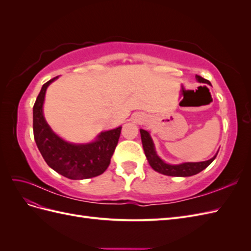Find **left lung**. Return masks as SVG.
Masks as SVG:
<instances>
[{"label": "left lung", "mask_w": 251, "mask_h": 251, "mask_svg": "<svg viewBox=\"0 0 251 251\" xmlns=\"http://www.w3.org/2000/svg\"><path fill=\"white\" fill-rule=\"evenodd\" d=\"M196 79L202 83H207L210 85V81L201 77L200 75H196ZM141 141L144 154L147 156L148 161L151 169L156 172L166 175V176H174V177H189L193 176L206 169L207 166L215 160L217 154L209 160L202 161V162H185L181 164H169L165 163L162 159L159 157L155 151L154 142L151 140L150 133L146 130H140Z\"/></svg>", "instance_id": "obj_1"}]
</instances>
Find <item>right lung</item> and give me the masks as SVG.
Masks as SVG:
<instances>
[{
  "label": "right lung",
  "instance_id": "1",
  "mask_svg": "<svg viewBox=\"0 0 251 251\" xmlns=\"http://www.w3.org/2000/svg\"><path fill=\"white\" fill-rule=\"evenodd\" d=\"M58 76L44 83L33 105V135L44 160L64 177L81 180L100 176L111 162L121 132V126L105 131L95 141L75 144L67 142L51 130L43 114L48 86Z\"/></svg>",
  "mask_w": 251,
  "mask_h": 251
}]
</instances>
